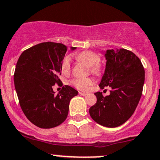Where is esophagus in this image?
Returning a JSON list of instances; mask_svg holds the SVG:
<instances>
[{
	"label": "esophagus",
	"instance_id": "1",
	"mask_svg": "<svg viewBox=\"0 0 160 160\" xmlns=\"http://www.w3.org/2000/svg\"><path fill=\"white\" fill-rule=\"evenodd\" d=\"M79 94H80V96H87V92H79Z\"/></svg>",
	"mask_w": 160,
	"mask_h": 160
}]
</instances>
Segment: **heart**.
Wrapping results in <instances>:
<instances>
[{"label":"heart","mask_w":160,"mask_h":160,"mask_svg":"<svg viewBox=\"0 0 160 160\" xmlns=\"http://www.w3.org/2000/svg\"><path fill=\"white\" fill-rule=\"evenodd\" d=\"M76 59L80 62L83 63L89 68L90 72L96 75H100L102 73V68L99 64L100 56L92 51H84L76 55ZM71 61L70 57H66L61 63V70L63 73H68L71 71ZM72 85L80 90H87L93 85L94 80L92 78H76L71 81Z\"/></svg>","instance_id":"heart-1"}]
</instances>
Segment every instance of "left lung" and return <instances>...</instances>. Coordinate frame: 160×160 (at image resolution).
<instances>
[{"instance_id":"obj_1","label":"left lung","mask_w":160,"mask_h":160,"mask_svg":"<svg viewBox=\"0 0 160 160\" xmlns=\"http://www.w3.org/2000/svg\"><path fill=\"white\" fill-rule=\"evenodd\" d=\"M106 69L99 87L112 89L110 95L96 93V103L89 108V115L98 124L107 128L122 125L131 117L143 91L145 72L136 54L124 48L105 52Z\"/></svg>"}]
</instances>
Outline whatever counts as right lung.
<instances>
[{
  "instance_id": "right-lung-1",
  "label": "right lung",
  "mask_w": 160,
  "mask_h": 160,
  "mask_svg": "<svg viewBox=\"0 0 160 160\" xmlns=\"http://www.w3.org/2000/svg\"><path fill=\"white\" fill-rule=\"evenodd\" d=\"M77 48L71 47L73 51ZM66 45L42 42L24 51L16 65L15 89L22 112L30 122L41 128H52L65 121L70 101L78 92L64 86L57 95L53 86L60 85L61 63Z\"/></svg>"
}]
</instances>
